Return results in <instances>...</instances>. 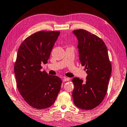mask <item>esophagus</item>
Instances as JSON below:
<instances>
[{
    "label": "esophagus",
    "mask_w": 127,
    "mask_h": 127,
    "mask_svg": "<svg viewBox=\"0 0 127 127\" xmlns=\"http://www.w3.org/2000/svg\"><path fill=\"white\" fill-rule=\"evenodd\" d=\"M69 80H70V78H68V77H64V78H63V82H65V81H69Z\"/></svg>",
    "instance_id": "esophagus-1"
}]
</instances>
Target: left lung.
<instances>
[{
    "instance_id": "1",
    "label": "left lung",
    "mask_w": 127,
    "mask_h": 127,
    "mask_svg": "<svg viewBox=\"0 0 127 127\" xmlns=\"http://www.w3.org/2000/svg\"><path fill=\"white\" fill-rule=\"evenodd\" d=\"M73 33L78 41L80 62L88 74L86 82L77 77L72 79L73 102L82 110H92L103 101L107 92L111 64L103 40L84 29L74 30Z\"/></svg>"
}]
</instances>
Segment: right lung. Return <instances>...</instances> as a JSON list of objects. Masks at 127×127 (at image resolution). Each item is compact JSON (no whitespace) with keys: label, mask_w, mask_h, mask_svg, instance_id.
<instances>
[{"label":"right lung","mask_w":127,"mask_h":127,"mask_svg":"<svg viewBox=\"0 0 127 127\" xmlns=\"http://www.w3.org/2000/svg\"><path fill=\"white\" fill-rule=\"evenodd\" d=\"M60 34L58 31H39L28 37L18 49L14 71L17 87L27 103L37 109L53 105L62 81L56 76L41 71Z\"/></svg>","instance_id":"add662e5"}]
</instances>
